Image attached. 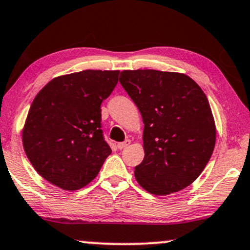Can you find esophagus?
<instances>
[{
  "instance_id": "obj_1",
  "label": "esophagus",
  "mask_w": 250,
  "mask_h": 250,
  "mask_svg": "<svg viewBox=\"0 0 250 250\" xmlns=\"http://www.w3.org/2000/svg\"><path fill=\"white\" fill-rule=\"evenodd\" d=\"M129 144H130V140H125V142H121V143H117V149H125V148H127V146H129Z\"/></svg>"
}]
</instances>
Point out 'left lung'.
I'll list each match as a JSON object with an SVG mask.
<instances>
[{
	"label": "left lung",
	"mask_w": 250,
	"mask_h": 250,
	"mask_svg": "<svg viewBox=\"0 0 250 250\" xmlns=\"http://www.w3.org/2000/svg\"><path fill=\"white\" fill-rule=\"evenodd\" d=\"M120 83L144 123L137 183L155 195L188 188L205 169L215 146V122L205 93L178 72L125 70Z\"/></svg>",
	"instance_id": "left-lung-1"
}]
</instances>
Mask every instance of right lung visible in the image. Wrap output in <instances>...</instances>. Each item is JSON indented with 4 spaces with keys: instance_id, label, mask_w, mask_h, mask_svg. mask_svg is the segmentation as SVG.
I'll return each mask as SVG.
<instances>
[{
    "instance_id": "add662e5",
    "label": "right lung",
    "mask_w": 250,
    "mask_h": 250,
    "mask_svg": "<svg viewBox=\"0 0 250 250\" xmlns=\"http://www.w3.org/2000/svg\"><path fill=\"white\" fill-rule=\"evenodd\" d=\"M120 71L86 70L57 77L32 101L22 130L23 148L38 174L65 191L98 176L112 154L101 130V102Z\"/></svg>"
}]
</instances>
